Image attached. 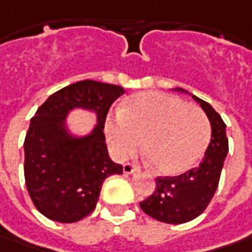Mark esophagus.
Masks as SVG:
<instances>
[{
	"instance_id": "esophagus-1",
	"label": "esophagus",
	"mask_w": 252,
	"mask_h": 252,
	"mask_svg": "<svg viewBox=\"0 0 252 252\" xmlns=\"http://www.w3.org/2000/svg\"><path fill=\"white\" fill-rule=\"evenodd\" d=\"M123 169H124V173H126V175H131V173L137 172V166H135L134 163H131V162H126V163H124Z\"/></svg>"
}]
</instances>
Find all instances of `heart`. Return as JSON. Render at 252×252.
I'll use <instances>...</instances> for the list:
<instances>
[{"label": "heart", "instance_id": "obj_1", "mask_svg": "<svg viewBox=\"0 0 252 252\" xmlns=\"http://www.w3.org/2000/svg\"><path fill=\"white\" fill-rule=\"evenodd\" d=\"M104 132L115 158L134 155L141 144L152 169L173 176L190 169L204 154L210 123L203 110L179 97L144 92L131 95L120 113L105 120Z\"/></svg>", "mask_w": 252, "mask_h": 252}]
</instances>
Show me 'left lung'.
Wrapping results in <instances>:
<instances>
[{
  "mask_svg": "<svg viewBox=\"0 0 252 252\" xmlns=\"http://www.w3.org/2000/svg\"><path fill=\"white\" fill-rule=\"evenodd\" d=\"M185 92L182 89H178ZM200 103L212 126L210 144L199 166L179 176H158L154 193L139 202L142 212L152 219L168 223H188L206 210L219 188L220 175L228 152L225 124L219 113L209 103L193 95Z\"/></svg>",
  "mask_w": 252,
  "mask_h": 252,
  "instance_id": "8db88e82",
  "label": "left lung"
}]
</instances>
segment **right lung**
<instances>
[{"instance_id":"right-lung-1","label":"right lung","mask_w":252,"mask_h":252,"mask_svg":"<svg viewBox=\"0 0 252 252\" xmlns=\"http://www.w3.org/2000/svg\"><path fill=\"white\" fill-rule=\"evenodd\" d=\"M124 94L121 86L83 80L53 93L31 118L24 173L32 203L49 220L74 223L93 212L105 178L123 173L105 145L107 113ZM74 106L93 108L99 126L89 137L65 134L63 120Z\"/></svg>"}]
</instances>
